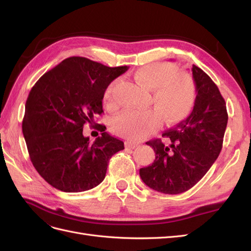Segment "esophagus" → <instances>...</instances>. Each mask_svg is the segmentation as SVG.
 I'll return each instance as SVG.
<instances>
[{
	"label": "esophagus",
	"mask_w": 251,
	"mask_h": 251,
	"mask_svg": "<svg viewBox=\"0 0 251 251\" xmlns=\"http://www.w3.org/2000/svg\"><path fill=\"white\" fill-rule=\"evenodd\" d=\"M138 146V143L133 142V141H126V147L127 148H131V149H135L136 147Z\"/></svg>",
	"instance_id": "1"
}]
</instances>
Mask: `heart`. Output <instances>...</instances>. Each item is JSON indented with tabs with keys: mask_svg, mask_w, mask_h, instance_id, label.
<instances>
[{
	"mask_svg": "<svg viewBox=\"0 0 251 251\" xmlns=\"http://www.w3.org/2000/svg\"><path fill=\"white\" fill-rule=\"evenodd\" d=\"M139 86L151 91L150 103L154 110H126L113 121V130L120 136L139 140L155 132L161 118L166 124H177L192 112L196 100L194 79L185 73H174L170 65L153 63L138 68L133 73ZM116 81L110 83L103 95V101L114 105V89Z\"/></svg>",
	"mask_w": 251,
	"mask_h": 251,
	"instance_id": "1",
	"label": "heart"
}]
</instances>
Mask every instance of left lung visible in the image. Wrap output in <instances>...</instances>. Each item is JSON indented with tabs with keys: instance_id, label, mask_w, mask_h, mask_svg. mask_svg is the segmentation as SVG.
<instances>
[{
	"instance_id": "left-lung-1",
	"label": "left lung",
	"mask_w": 251,
	"mask_h": 251,
	"mask_svg": "<svg viewBox=\"0 0 251 251\" xmlns=\"http://www.w3.org/2000/svg\"><path fill=\"white\" fill-rule=\"evenodd\" d=\"M196 85L194 109L185 120L165 131L170 146L161 139L147 142L154 149L155 160L139 175L154 191L177 195L192 188L214 164L222 150L228 115L224 98L208 75L193 65Z\"/></svg>"
}]
</instances>
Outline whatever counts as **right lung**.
Listing matches in <instances>:
<instances>
[{"label":"right lung","instance_id":"1","mask_svg":"<svg viewBox=\"0 0 251 251\" xmlns=\"http://www.w3.org/2000/svg\"><path fill=\"white\" fill-rule=\"evenodd\" d=\"M127 70L111 68L86 57L72 56L45 73L28 95L23 135L35 170L50 185L65 193H79L101 183L111 157L125 143L95 128L102 136L94 143L82 134L95 126L110 83Z\"/></svg>","mask_w":251,"mask_h":251}]
</instances>
